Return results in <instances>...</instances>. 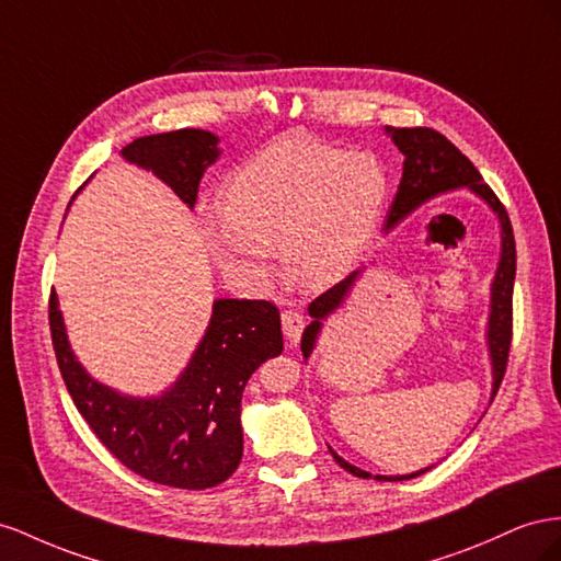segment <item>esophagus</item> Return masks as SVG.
<instances>
[{"mask_svg":"<svg viewBox=\"0 0 561 561\" xmlns=\"http://www.w3.org/2000/svg\"><path fill=\"white\" fill-rule=\"evenodd\" d=\"M282 327H284L286 339H289L291 343H298L302 335V329H306V319H302L300 310L286 308V310H282Z\"/></svg>","mask_w":561,"mask_h":561,"instance_id":"1","label":"esophagus"}]
</instances>
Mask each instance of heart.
Returning a JSON list of instances; mask_svg holds the SVG:
<instances>
[{"mask_svg":"<svg viewBox=\"0 0 561 561\" xmlns=\"http://www.w3.org/2000/svg\"><path fill=\"white\" fill-rule=\"evenodd\" d=\"M388 199V173L369 152L282 140L239 167L226 204H206V249L242 284H263L282 263L302 286H329L357 263Z\"/></svg>","mask_w":561,"mask_h":561,"instance_id":"obj_1","label":"heart"}]
</instances>
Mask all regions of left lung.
<instances>
[{"instance_id":"left-lung-1","label":"left lung","mask_w":561,"mask_h":561,"mask_svg":"<svg viewBox=\"0 0 561 561\" xmlns=\"http://www.w3.org/2000/svg\"><path fill=\"white\" fill-rule=\"evenodd\" d=\"M386 134L392 138L399 152L404 154V173H402V181H399V190L386 218V230H392L399 220H404L411 211L419 209L421 204L458 187H470L474 195H479L491 206L493 214L501 220V261L491 284V312H489V327H486V343H489L491 374H493V390H491V399H493L501 388V380L505 376V366H507V355H510L512 289H515V272H517L515 234H512V222L507 218L505 206L501 204L499 197L493 195V190L484 183L482 173L474 169L470 159L439 131L427 129V126H415V129H394V126H386ZM359 275L362 270H355L343 282L331 286L329 291L317 296L310 302L308 312L312 317V322L308 324L306 331H302V341H300L302 357L306 359L312 355L317 335L322 333L324 319L343 306ZM331 456L343 470L362 479H378V482H402V479L421 477L432 468L430 466L425 470L411 472V474L388 477V474H371L366 470H359L357 466H352V462L341 458L333 449H331Z\"/></svg>"}]
</instances>
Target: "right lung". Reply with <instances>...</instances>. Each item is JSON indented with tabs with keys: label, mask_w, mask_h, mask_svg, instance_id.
<instances>
[{
	"label": "right lung",
	"mask_w": 561,
	"mask_h": 561,
	"mask_svg": "<svg viewBox=\"0 0 561 561\" xmlns=\"http://www.w3.org/2000/svg\"><path fill=\"white\" fill-rule=\"evenodd\" d=\"M218 136L181 129L136 138L122 157L162 179L190 209ZM58 369L77 411L122 466L154 484L202 491L237 470L244 451L242 392L259 366L282 355L279 310L267 300H214L209 327L185 371L159 397H129L91 378L70 347L58 296L49 298Z\"/></svg>",
	"instance_id": "obj_1"
}]
</instances>
